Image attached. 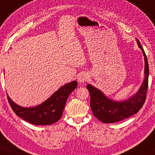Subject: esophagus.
Listing matches in <instances>:
<instances>
[{"instance_id": "1", "label": "esophagus", "mask_w": 155, "mask_h": 155, "mask_svg": "<svg viewBox=\"0 0 155 155\" xmlns=\"http://www.w3.org/2000/svg\"><path fill=\"white\" fill-rule=\"evenodd\" d=\"M88 79H89V76H88L87 74L81 73L79 76V79H78V80H79L80 83H84V82L87 81Z\"/></svg>"}]
</instances>
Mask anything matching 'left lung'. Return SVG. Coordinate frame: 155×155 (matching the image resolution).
Instances as JSON below:
<instances>
[{"instance_id": "left-lung-1", "label": "left lung", "mask_w": 155, "mask_h": 155, "mask_svg": "<svg viewBox=\"0 0 155 155\" xmlns=\"http://www.w3.org/2000/svg\"><path fill=\"white\" fill-rule=\"evenodd\" d=\"M138 46L142 50L144 57V79L138 91L126 100L117 101L109 99L99 89L91 84L87 86L89 90L90 107L94 116L103 123H114L124 120L137 113L146 100L148 89L149 65L145 52L141 46L140 41L137 39Z\"/></svg>"}]
</instances>
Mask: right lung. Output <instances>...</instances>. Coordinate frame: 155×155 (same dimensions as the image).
<instances>
[{
  "label": "right lung",
  "instance_id": "right-lung-1",
  "mask_svg": "<svg viewBox=\"0 0 155 155\" xmlns=\"http://www.w3.org/2000/svg\"><path fill=\"white\" fill-rule=\"evenodd\" d=\"M78 83L73 81L54 92L46 101L34 107H23L11 100L7 94L10 106L17 116L31 124L50 125L58 121L62 117L68 96L77 87Z\"/></svg>",
  "mask_w": 155,
  "mask_h": 155
}]
</instances>
